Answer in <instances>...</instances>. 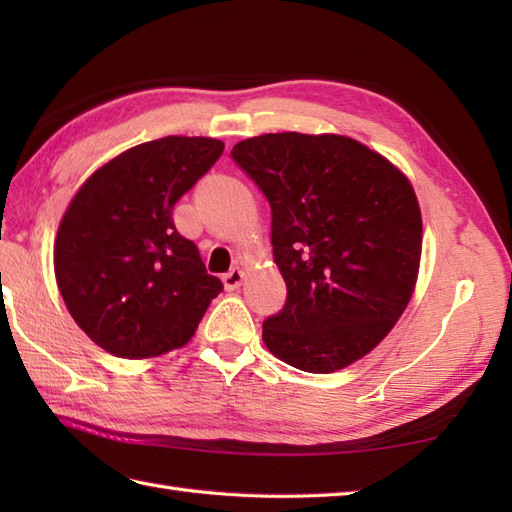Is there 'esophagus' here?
<instances>
[{"instance_id":"1","label":"esophagus","mask_w":512,"mask_h":512,"mask_svg":"<svg viewBox=\"0 0 512 512\" xmlns=\"http://www.w3.org/2000/svg\"><path fill=\"white\" fill-rule=\"evenodd\" d=\"M224 288L231 292V290H237L239 286L244 284V273L239 268H233V270H228V273L224 275Z\"/></svg>"}]
</instances>
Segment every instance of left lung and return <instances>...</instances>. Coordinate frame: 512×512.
Returning <instances> with one entry per match:
<instances>
[{
    "label": "left lung",
    "mask_w": 512,
    "mask_h": 512,
    "mask_svg": "<svg viewBox=\"0 0 512 512\" xmlns=\"http://www.w3.org/2000/svg\"><path fill=\"white\" fill-rule=\"evenodd\" d=\"M270 202L286 306L264 321L270 354L312 374L361 361L416 290L422 215L409 178L341 134H262L231 151Z\"/></svg>",
    "instance_id": "8db88e82"
}]
</instances>
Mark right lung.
Returning a JSON list of instances; mask_svg holds the SVG:
<instances>
[{"instance_id":"obj_1","label":"right lung","mask_w":512,"mask_h":512,"mask_svg":"<svg viewBox=\"0 0 512 512\" xmlns=\"http://www.w3.org/2000/svg\"><path fill=\"white\" fill-rule=\"evenodd\" d=\"M222 151L204 136L149 140L74 193L54 237V277L76 325L105 352L140 361L180 350L222 290L171 220Z\"/></svg>"}]
</instances>
